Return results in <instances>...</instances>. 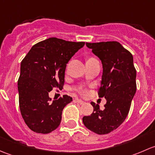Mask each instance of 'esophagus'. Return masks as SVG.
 <instances>
[{
	"label": "esophagus",
	"mask_w": 155,
	"mask_h": 155,
	"mask_svg": "<svg viewBox=\"0 0 155 155\" xmlns=\"http://www.w3.org/2000/svg\"><path fill=\"white\" fill-rule=\"evenodd\" d=\"M76 101V102L77 103V104H80V105H82V104H85V102H84V101H82V100H79V99H76L75 100Z\"/></svg>",
	"instance_id": "esophagus-1"
}]
</instances>
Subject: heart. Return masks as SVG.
<instances>
[{"mask_svg":"<svg viewBox=\"0 0 155 155\" xmlns=\"http://www.w3.org/2000/svg\"><path fill=\"white\" fill-rule=\"evenodd\" d=\"M76 91H77L78 92H79V94H80L81 95H83V96H85V95H86L87 94V91L86 89H85L84 87H78L77 88H76Z\"/></svg>","mask_w":155,"mask_h":155,"instance_id":"obj_1","label":"heart"}]
</instances>
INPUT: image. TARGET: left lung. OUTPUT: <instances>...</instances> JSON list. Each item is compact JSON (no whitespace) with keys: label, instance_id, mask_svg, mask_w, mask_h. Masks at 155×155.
<instances>
[{"label":"left lung","instance_id":"left-lung-1","mask_svg":"<svg viewBox=\"0 0 155 155\" xmlns=\"http://www.w3.org/2000/svg\"><path fill=\"white\" fill-rule=\"evenodd\" d=\"M87 47L101 59L103 64L99 97H105L104 109L91 102L94 111L82 121L88 130L103 135L118 128L125 120L137 90V70L134 58L117 41L86 43Z\"/></svg>","mask_w":155,"mask_h":155}]
</instances>
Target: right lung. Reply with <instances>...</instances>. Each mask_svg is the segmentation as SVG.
<instances>
[{
	"label": "right lung",
	"instance_id": "right-lung-1",
	"mask_svg": "<svg viewBox=\"0 0 155 155\" xmlns=\"http://www.w3.org/2000/svg\"><path fill=\"white\" fill-rule=\"evenodd\" d=\"M85 42L66 41L51 37L34 45L21 62L18 80L21 116L31 130L48 134L60 125L62 111L72 97L51 99L48 92L61 89L67 64Z\"/></svg>",
	"mask_w": 155,
	"mask_h": 155
}]
</instances>
